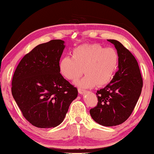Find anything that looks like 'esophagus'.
Returning <instances> with one entry per match:
<instances>
[{"instance_id": "34e87169", "label": "esophagus", "mask_w": 154, "mask_h": 154, "mask_svg": "<svg viewBox=\"0 0 154 154\" xmlns=\"http://www.w3.org/2000/svg\"><path fill=\"white\" fill-rule=\"evenodd\" d=\"M78 92H79V94H83L85 92V91L84 90V89H80V88H79L78 89Z\"/></svg>"}]
</instances>
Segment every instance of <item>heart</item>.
<instances>
[{
    "instance_id": "1",
    "label": "heart",
    "mask_w": 154,
    "mask_h": 154,
    "mask_svg": "<svg viewBox=\"0 0 154 154\" xmlns=\"http://www.w3.org/2000/svg\"><path fill=\"white\" fill-rule=\"evenodd\" d=\"M119 55L115 49L103 47L99 44H83L72 50V57L65 56L59 63L61 75L67 79L77 80L83 72L82 79L75 82L83 88L96 84L110 83L118 69Z\"/></svg>"
}]
</instances>
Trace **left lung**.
<instances>
[{
	"label": "left lung",
	"instance_id": "obj_1",
	"mask_svg": "<svg viewBox=\"0 0 154 154\" xmlns=\"http://www.w3.org/2000/svg\"><path fill=\"white\" fill-rule=\"evenodd\" d=\"M107 40L119 55V69L111 82L97 91V105L89 112L97 123L112 127L130 116L141 95L143 79L137 61L129 50L119 41Z\"/></svg>",
	"mask_w": 154,
	"mask_h": 154
}]
</instances>
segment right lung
<instances>
[{"label":"right lung","instance_id":"obj_1","mask_svg":"<svg viewBox=\"0 0 154 154\" xmlns=\"http://www.w3.org/2000/svg\"><path fill=\"white\" fill-rule=\"evenodd\" d=\"M65 42L39 44L24 56L14 72L11 92L23 115L38 128L59 125L78 91L60 73Z\"/></svg>","mask_w":154,"mask_h":154}]
</instances>
